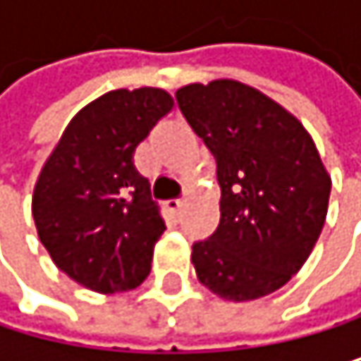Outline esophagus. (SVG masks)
<instances>
[{"label":"esophagus","mask_w":361,"mask_h":361,"mask_svg":"<svg viewBox=\"0 0 361 361\" xmlns=\"http://www.w3.org/2000/svg\"><path fill=\"white\" fill-rule=\"evenodd\" d=\"M166 207L173 214H179V212H182V207H184V201L182 199H171V201H166Z\"/></svg>","instance_id":"1"}]
</instances>
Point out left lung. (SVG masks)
I'll return each mask as SVG.
<instances>
[{"label":"left lung","mask_w":361,"mask_h":361,"mask_svg":"<svg viewBox=\"0 0 361 361\" xmlns=\"http://www.w3.org/2000/svg\"><path fill=\"white\" fill-rule=\"evenodd\" d=\"M216 160L221 221L192 245L199 281L225 301L267 297L290 281L323 231L331 177L307 130L264 92L235 80L175 92Z\"/></svg>","instance_id":"1"}]
</instances>
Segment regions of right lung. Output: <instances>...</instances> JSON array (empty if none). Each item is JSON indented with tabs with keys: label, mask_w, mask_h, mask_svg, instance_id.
Returning <instances> with one entry per match:
<instances>
[{
	"label": "right lung",
	"mask_w": 361,
	"mask_h": 361,
	"mask_svg": "<svg viewBox=\"0 0 361 361\" xmlns=\"http://www.w3.org/2000/svg\"><path fill=\"white\" fill-rule=\"evenodd\" d=\"M171 108L162 88L102 94L71 118L38 175V238L62 273L94 293L134 290L151 271L166 225L134 151Z\"/></svg>",
	"instance_id": "1"
}]
</instances>
